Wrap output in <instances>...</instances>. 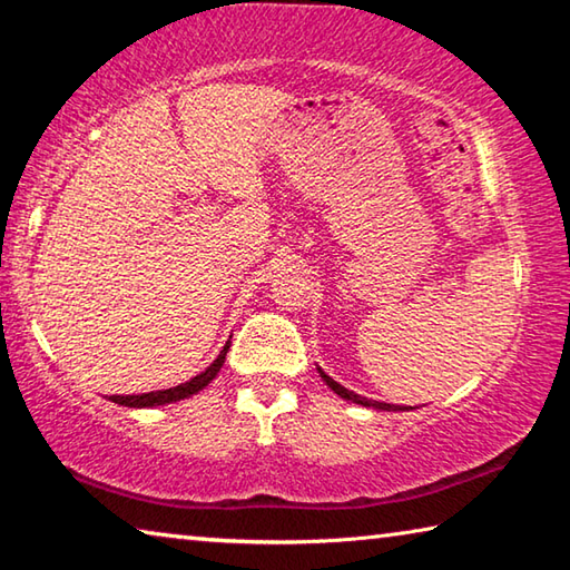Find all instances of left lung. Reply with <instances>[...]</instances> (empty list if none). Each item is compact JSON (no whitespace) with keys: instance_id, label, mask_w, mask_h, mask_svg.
Wrapping results in <instances>:
<instances>
[{"instance_id":"1","label":"left lung","mask_w":570,"mask_h":570,"mask_svg":"<svg viewBox=\"0 0 570 570\" xmlns=\"http://www.w3.org/2000/svg\"><path fill=\"white\" fill-rule=\"evenodd\" d=\"M316 372H320V377L326 382V387L330 390H334L336 394H340L342 400H346V402H354V404H362V407H372V410H377V412H404V410H414V407H394V404H390V402H377V400H370V397H362V394H356V392H352V390H346V387H342L340 382H334L330 374H326L322 366H316Z\"/></svg>"}]
</instances>
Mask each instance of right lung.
Here are the masks:
<instances>
[{"label":"right lung","mask_w":570,"mask_h":570,"mask_svg":"<svg viewBox=\"0 0 570 570\" xmlns=\"http://www.w3.org/2000/svg\"><path fill=\"white\" fill-rule=\"evenodd\" d=\"M228 346L230 342L224 344V350L216 356L214 362H210L204 372L196 374V377H190L188 382L178 384V387H168V390H156V392H142V394H112L110 402L115 404H122V407H135V410H146V407H163V404H173V402H180V400H188L193 394H198L200 390H206L210 382L216 380V374L220 372V366L226 362V354H228Z\"/></svg>","instance_id":"add662e5"}]
</instances>
